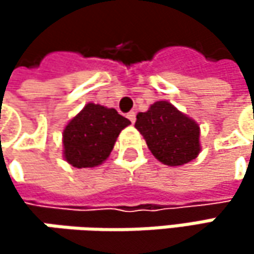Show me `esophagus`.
I'll list each match as a JSON object with an SVG mask.
<instances>
[{"instance_id":"esophagus-1","label":"esophagus","mask_w":254,"mask_h":254,"mask_svg":"<svg viewBox=\"0 0 254 254\" xmlns=\"http://www.w3.org/2000/svg\"><path fill=\"white\" fill-rule=\"evenodd\" d=\"M127 119L132 122V124H135V119H136V113L135 112H129L127 113Z\"/></svg>"}]
</instances>
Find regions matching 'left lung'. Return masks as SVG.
Segmentation results:
<instances>
[{
  "instance_id": "1",
  "label": "left lung",
  "mask_w": 254,
  "mask_h": 254,
  "mask_svg": "<svg viewBox=\"0 0 254 254\" xmlns=\"http://www.w3.org/2000/svg\"><path fill=\"white\" fill-rule=\"evenodd\" d=\"M135 127L153 156L168 166H181L200 153V127L168 101L154 103L136 115Z\"/></svg>"
}]
</instances>
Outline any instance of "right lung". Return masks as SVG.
Returning a JSON list of instances; mask_svg holds the SVG:
<instances>
[{"instance_id": "1", "label": "right lung", "mask_w": 254, "mask_h": 254, "mask_svg": "<svg viewBox=\"0 0 254 254\" xmlns=\"http://www.w3.org/2000/svg\"><path fill=\"white\" fill-rule=\"evenodd\" d=\"M130 122L115 109L89 103L63 130L64 157L75 168H94L103 163L124 127Z\"/></svg>"}]
</instances>
